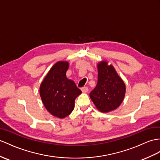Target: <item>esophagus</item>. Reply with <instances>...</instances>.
<instances>
[{"label": "esophagus", "mask_w": 160, "mask_h": 160, "mask_svg": "<svg viewBox=\"0 0 160 160\" xmlns=\"http://www.w3.org/2000/svg\"><path fill=\"white\" fill-rule=\"evenodd\" d=\"M81 91H82V92L86 93V92H88V87H83V88H81Z\"/></svg>", "instance_id": "obj_1"}]
</instances>
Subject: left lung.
I'll return each instance as SVG.
<instances>
[{"mask_svg": "<svg viewBox=\"0 0 160 160\" xmlns=\"http://www.w3.org/2000/svg\"><path fill=\"white\" fill-rule=\"evenodd\" d=\"M98 83L89 96L98 109L103 112L115 110L123 102L126 85L112 65L106 61L98 64Z\"/></svg>", "mask_w": 160, "mask_h": 160, "instance_id": "1", "label": "left lung"}]
</instances>
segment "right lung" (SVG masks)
<instances>
[{
    "mask_svg": "<svg viewBox=\"0 0 160 160\" xmlns=\"http://www.w3.org/2000/svg\"><path fill=\"white\" fill-rule=\"evenodd\" d=\"M68 66V62H56L42 81L39 90L46 109L52 115L61 119L71 113L75 100L81 93L75 82L66 75Z\"/></svg>",
    "mask_w": 160,
    "mask_h": 160,
    "instance_id": "1",
    "label": "right lung"
}]
</instances>
